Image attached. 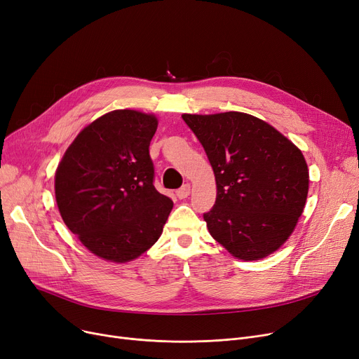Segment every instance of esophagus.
Wrapping results in <instances>:
<instances>
[{"instance_id": "34e87169", "label": "esophagus", "mask_w": 359, "mask_h": 359, "mask_svg": "<svg viewBox=\"0 0 359 359\" xmlns=\"http://www.w3.org/2000/svg\"><path fill=\"white\" fill-rule=\"evenodd\" d=\"M189 194H191V184L189 183H186V184H183L180 189H177L176 191V195H177V198L179 199H184V198H187L189 196Z\"/></svg>"}]
</instances>
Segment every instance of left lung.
<instances>
[{"label":"left lung","instance_id":"obj_1","mask_svg":"<svg viewBox=\"0 0 359 359\" xmlns=\"http://www.w3.org/2000/svg\"><path fill=\"white\" fill-rule=\"evenodd\" d=\"M212 165L217 199L203 214L211 236L234 257L257 260L294 231L309 194L301 151L248 113L182 115Z\"/></svg>","mask_w":359,"mask_h":359}]
</instances>
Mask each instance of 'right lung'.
Wrapping results in <instances>:
<instances>
[{
  "label": "right lung",
  "mask_w": 359,
  "mask_h": 359,
  "mask_svg": "<svg viewBox=\"0 0 359 359\" xmlns=\"http://www.w3.org/2000/svg\"><path fill=\"white\" fill-rule=\"evenodd\" d=\"M157 118L113 110L84 128L55 173V198L67 227L96 256L125 263L163 233L173 201L154 187L149 142Z\"/></svg>",
  "instance_id": "add662e5"
}]
</instances>
